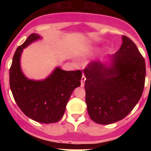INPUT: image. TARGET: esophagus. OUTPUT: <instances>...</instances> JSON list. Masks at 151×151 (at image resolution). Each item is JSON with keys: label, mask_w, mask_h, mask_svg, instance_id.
Returning a JSON list of instances; mask_svg holds the SVG:
<instances>
[{"label": "esophagus", "mask_w": 151, "mask_h": 151, "mask_svg": "<svg viewBox=\"0 0 151 151\" xmlns=\"http://www.w3.org/2000/svg\"><path fill=\"white\" fill-rule=\"evenodd\" d=\"M85 80H86V78H85V75H84V74H82V79H81V85H82V86H84V85H85Z\"/></svg>", "instance_id": "obj_1"}]
</instances>
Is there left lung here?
I'll return each mask as SVG.
<instances>
[{
  "instance_id": "obj_1",
  "label": "left lung",
  "mask_w": 151,
  "mask_h": 151,
  "mask_svg": "<svg viewBox=\"0 0 151 151\" xmlns=\"http://www.w3.org/2000/svg\"><path fill=\"white\" fill-rule=\"evenodd\" d=\"M122 44L110 63L93 61L84 69L85 101L90 118L108 125L121 120L133 110L145 87L146 66L135 44L122 36Z\"/></svg>"
}]
</instances>
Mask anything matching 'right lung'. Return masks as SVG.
I'll use <instances>...</instances> for the list:
<instances>
[{"label":"right lung","instance_id":"right-lung-1","mask_svg":"<svg viewBox=\"0 0 151 151\" xmlns=\"http://www.w3.org/2000/svg\"><path fill=\"white\" fill-rule=\"evenodd\" d=\"M41 38L38 34H31L17 47L10 69V86L25 115L41 123H54L63 116L72 93L81 85L82 74L80 70L65 71L57 67L44 80L28 78L21 69V54L24 48Z\"/></svg>","mask_w":151,"mask_h":151}]
</instances>
